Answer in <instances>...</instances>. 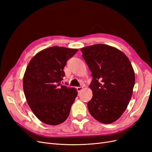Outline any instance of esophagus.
I'll return each instance as SVG.
<instances>
[{
	"mask_svg": "<svg viewBox=\"0 0 152 152\" xmlns=\"http://www.w3.org/2000/svg\"><path fill=\"white\" fill-rule=\"evenodd\" d=\"M83 88L84 87H82V86H80V87H77V91H78V93H80V92L83 89Z\"/></svg>",
	"mask_w": 152,
	"mask_h": 152,
	"instance_id": "esophagus-1",
	"label": "esophagus"
}]
</instances>
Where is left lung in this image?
I'll return each mask as SVG.
<instances>
[{"mask_svg":"<svg viewBox=\"0 0 152 152\" xmlns=\"http://www.w3.org/2000/svg\"><path fill=\"white\" fill-rule=\"evenodd\" d=\"M80 50L93 77L89 113L96 121L111 124L122 116L130 102L134 71L126 55L114 47L98 44Z\"/></svg>","mask_w":152,"mask_h":152,"instance_id":"1","label":"left lung"}]
</instances>
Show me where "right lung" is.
<instances>
[{"label": "right lung", "mask_w": 152, "mask_h": 152, "mask_svg": "<svg viewBox=\"0 0 152 152\" xmlns=\"http://www.w3.org/2000/svg\"><path fill=\"white\" fill-rule=\"evenodd\" d=\"M77 50L59 46L45 49L31 58L26 68L23 86L26 102L44 124L59 125L69 116L78 93L61 82L67 60Z\"/></svg>", "instance_id": "right-lung-1"}]
</instances>
